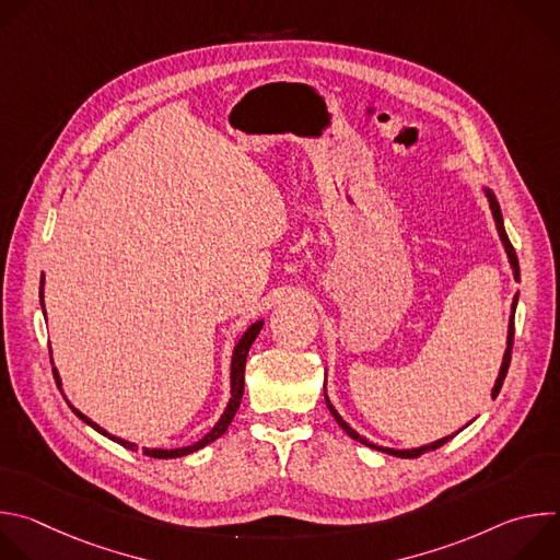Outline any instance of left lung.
Listing matches in <instances>:
<instances>
[{"label":"left lung","mask_w":560,"mask_h":560,"mask_svg":"<svg viewBox=\"0 0 560 560\" xmlns=\"http://www.w3.org/2000/svg\"><path fill=\"white\" fill-rule=\"evenodd\" d=\"M481 190H483V195L488 197V203H490V210H492V217H494V223H497V232H499V236H501V244H503V250H505V255H508V261H510V268H512V275H514V279L516 281H521V270H518V259H516V253H514V248H512V244H510V238H508V232H505V225H503V214H501V206H499V201H497V197H494V192L488 188V186H481ZM516 303H518V292L514 294V299H512V314H510V324H508V348H505V354H503V361H501V370H499V376H497V381H494V387H492V398H497L499 396V392H501V387H503V381H505V374H508V368H510V361H512V343H514V312H516ZM326 378H328V370H326ZM326 385H328V381H326ZM324 385V396H326V404H328V410L332 412V417L337 419V423L346 430V434H350L354 441H359V443H363V445H368V447H372V450H376V452H385V454H392V456H401V458H417V456H421V454H425V452H432V450H436V447H441L443 443H447L454 434H450V436H443V439H439V441H434V443H428V445H421V447H408V450H394V447H383V445H376V443H372V441H368L365 436H361L348 421H343V417L337 412V408L330 404V396H328V387ZM471 423V421H469Z\"/></svg>","instance_id":"left-lung-1"}]
</instances>
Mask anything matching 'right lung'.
Here are the masks:
<instances>
[{"instance_id":"1","label":"right lung","mask_w":560,"mask_h":560,"mask_svg":"<svg viewBox=\"0 0 560 560\" xmlns=\"http://www.w3.org/2000/svg\"><path fill=\"white\" fill-rule=\"evenodd\" d=\"M39 303H42V310H44V316H46V307H44V277H42V285H39ZM261 328H264V318H259V322L250 324V326H248V330L242 335V339L236 341V346H234V350H232V361H230V401H228V406H225L223 415L219 417V421L214 423V428H212L203 439H199L197 443L186 445V447H175V450L143 447V454H145V456H150V458H179V456H188V454H192V452H197V450H201V447L210 445L212 441H217L219 436H223V434H225V430H228V425L232 423V419H234V415H236L238 406H242V396H244V374H246V359H248L250 346L255 343V339H257V335L261 332ZM50 361H52V359H50ZM52 374H55L57 385L61 387V376H59V372H57L55 363H52ZM66 401H68V398H66ZM68 406H70V410L74 412V417L82 419L86 425H91V428H93V430H97L100 434H104V436H108L110 441H115V443L124 445L126 450H135V447H137V443H130V441H126V439H119V436H115V434L106 432L102 425H97V423H95V421H91L86 415L79 412L72 404H68Z\"/></svg>"}]
</instances>
